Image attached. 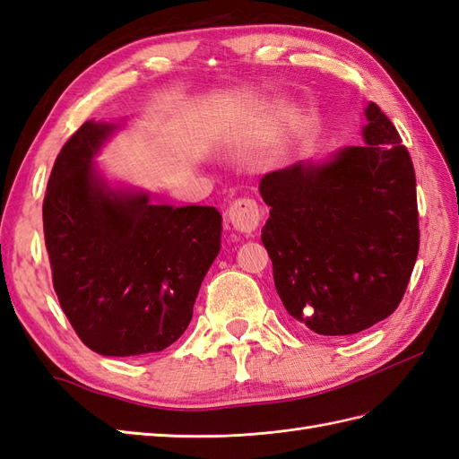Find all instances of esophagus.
Listing matches in <instances>:
<instances>
[{
  "label": "esophagus",
  "instance_id": "1",
  "mask_svg": "<svg viewBox=\"0 0 459 459\" xmlns=\"http://www.w3.org/2000/svg\"><path fill=\"white\" fill-rule=\"evenodd\" d=\"M227 217L234 229L250 234L257 229V225H260L262 213L260 207L255 204V199L240 197L234 204H230V207L227 209Z\"/></svg>",
  "mask_w": 459,
  "mask_h": 459
}]
</instances>
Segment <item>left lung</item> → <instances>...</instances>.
<instances>
[{
	"label": "left lung",
	"mask_w": 459,
	"mask_h": 459,
	"mask_svg": "<svg viewBox=\"0 0 459 459\" xmlns=\"http://www.w3.org/2000/svg\"><path fill=\"white\" fill-rule=\"evenodd\" d=\"M362 135L322 164L265 174L262 242L277 295L320 335H352L402 302L419 254L415 169L395 126L370 102Z\"/></svg>",
	"instance_id": "obj_1"
}]
</instances>
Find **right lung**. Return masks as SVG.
<instances>
[{
  "mask_svg": "<svg viewBox=\"0 0 459 459\" xmlns=\"http://www.w3.org/2000/svg\"><path fill=\"white\" fill-rule=\"evenodd\" d=\"M112 132L91 120L65 141L42 204L44 240L54 290L81 342L104 357H134L186 332L221 250V213L110 190L92 157Z\"/></svg>",
  "mask_w": 459,
  "mask_h": 459,
  "instance_id": "1",
  "label": "right lung"
}]
</instances>
